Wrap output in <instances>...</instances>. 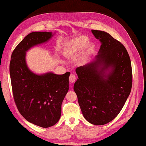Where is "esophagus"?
<instances>
[{
    "label": "esophagus",
    "mask_w": 146,
    "mask_h": 146,
    "mask_svg": "<svg viewBox=\"0 0 146 146\" xmlns=\"http://www.w3.org/2000/svg\"><path fill=\"white\" fill-rule=\"evenodd\" d=\"M69 80H70V82L74 83L76 80V76L73 74H71L69 77Z\"/></svg>",
    "instance_id": "34e87169"
}]
</instances>
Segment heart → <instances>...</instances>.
I'll use <instances>...</instances> for the list:
<instances>
[{"mask_svg":"<svg viewBox=\"0 0 146 146\" xmlns=\"http://www.w3.org/2000/svg\"><path fill=\"white\" fill-rule=\"evenodd\" d=\"M89 38L86 35H80L68 40L64 43L62 53L65 56H71L81 52L83 49L84 55L88 56L92 54L95 48L93 43H88Z\"/></svg>","mask_w":146,"mask_h":146,"instance_id":"1","label":"heart"}]
</instances>
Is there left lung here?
<instances>
[{
	"label": "left lung",
	"mask_w": 146,
	"mask_h": 146,
	"mask_svg": "<svg viewBox=\"0 0 146 146\" xmlns=\"http://www.w3.org/2000/svg\"><path fill=\"white\" fill-rule=\"evenodd\" d=\"M101 45L92 62L76 68L74 84L84 117L94 125L113 120L123 109L132 88L130 57L124 46L109 33L91 30Z\"/></svg>",
	"instance_id": "left-lung-1"
}]
</instances>
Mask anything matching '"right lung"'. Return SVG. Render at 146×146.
<instances>
[{
  "instance_id": "right-lung-1",
  "label": "right lung",
  "mask_w": 146,
  "mask_h": 146,
  "mask_svg": "<svg viewBox=\"0 0 146 146\" xmlns=\"http://www.w3.org/2000/svg\"><path fill=\"white\" fill-rule=\"evenodd\" d=\"M53 35L47 32L29 33L13 51L10 62L13 96L19 111L27 121L44 128L60 119L70 73L35 74L27 66L25 55L30 48L48 42Z\"/></svg>"
}]
</instances>
